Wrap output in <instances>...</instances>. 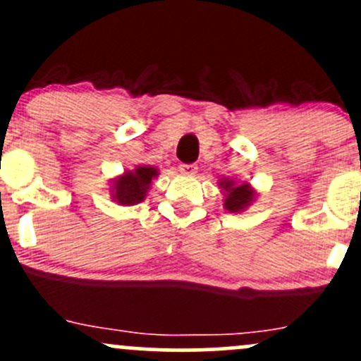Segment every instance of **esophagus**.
<instances>
[{
    "mask_svg": "<svg viewBox=\"0 0 361 361\" xmlns=\"http://www.w3.org/2000/svg\"><path fill=\"white\" fill-rule=\"evenodd\" d=\"M180 173L192 176V174L197 173V166L195 164H180Z\"/></svg>",
    "mask_w": 361,
    "mask_h": 361,
    "instance_id": "34e87169",
    "label": "esophagus"
}]
</instances>
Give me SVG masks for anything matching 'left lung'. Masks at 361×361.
<instances>
[{
	"label": "left lung",
	"instance_id": "left-lung-1",
	"mask_svg": "<svg viewBox=\"0 0 361 361\" xmlns=\"http://www.w3.org/2000/svg\"><path fill=\"white\" fill-rule=\"evenodd\" d=\"M219 187L223 188V195H225V202H223V207L230 212H242L245 211L250 204L256 200V190L250 187L249 183L237 185L230 178H223L219 181Z\"/></svg>",
	"mask_w": 361,
	"mask_h": 361
}]
</instances>
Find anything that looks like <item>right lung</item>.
Instances as JSON below:
<instances>
[{
  "mask_svg": "<svg viewBox=\"0 0 361 361\" xmlns=\"http://www.w3.org/2000/svg\"><path fill=\"white\" fill-rule=\"evenodd\" d=\"M159 176V169L154 166H136L135 169L124 171L121 176L111 181L112 199L121 206H135L145 200L152 180Z\"/></svg>",
  "mask_w": 361,
  "mask_h": 361,
  "instance_id": "obj_1",
  "label": "right lung"
}]
</instances>
